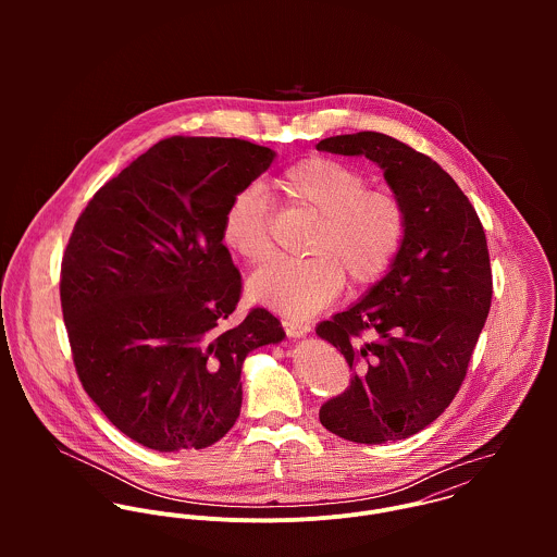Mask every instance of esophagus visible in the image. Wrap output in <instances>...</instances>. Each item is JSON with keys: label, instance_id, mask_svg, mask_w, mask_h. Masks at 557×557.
I'll return each mask as SVG.
<instances>
[{"label": "esophagus", "instance_id": "obj_1", "mask_svg": "<svg viewBox=\"0 0 557 557\" xmlns=\"http://www.w3.org/2000/svg\"><path fill=\"white\" fill-rule=\"evenodd\" d=\"M283 327L285 332L292 336V338H302L311 332V323H305V321H283Z\"/></svg>", "mask_w": 557, "mask_h": 557}]
</instances>
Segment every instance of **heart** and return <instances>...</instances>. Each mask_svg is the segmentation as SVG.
Here are the masks:
<instances>
[{"label": "heart", "instance_id": "1", "mask_svg": "<svg viewBox=\"0 0 557 557\" xmlns=\"http://www.w3.org/2000/svg\"><path fill=\"white\" fill-rule=\"evenodd\" d=\"M281 193L318 219L311 257L276 259L257 270L248 298L292 318H309L334 300L345 276L354 287L380 281L405 239V208L391 188H367V175L334 159L300 160L278 177ZM223 242L257 265L272 252L270 210L259 186L239 190L223 216Z\"/></svg>", "mask_w": 557, "mask_h": 557}]
</instances>
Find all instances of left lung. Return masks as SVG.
Instances as JSON below:
<instances>
[{
    "label": "left lung",
    "instance_id": "1",
    "mask_svg": "<svg viewBox=\"0 0 557 557\" xmlns=\"http://www.w3.org/2000/svg\"><path fill=\"white\" fill-rule=\"evenodd\" d=\"M318 150L373 160L405 208V239L391 270L315 327L354 371L349 388L321 405L319 420L356 444L405 440L429 426L466 380L493 294L484 230L435 160L388 135H338ZM364 329L373 342L359 341Z\"/></svg>",
    "mask_w": 557,
    "mask_h": 557
}]
</instances>
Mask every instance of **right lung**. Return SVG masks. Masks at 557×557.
Wrapping results in <instances>:
<instances>
[{
  "label": "right lung",
  "mask_w": 557,
  "mask_h": 557,
  "mask_svg": "<svg viewBox=\"0 0 557 557\" xmlns=\"http://www.w3.org/2000/svg\"><path fill=\"white\" fill-rule=\"evenodd\" d=\"M274 159L239 139H164L94 195L69 239L60 296L81 384L146 448L219 442L246 356L285 338L265 309L223 325L242 292L223 216Z\"/></svg>",
  "instance_id": "right-lung-1"
}]
</instances>
